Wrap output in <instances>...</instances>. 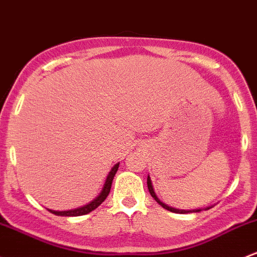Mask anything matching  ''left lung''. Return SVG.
Listing matches in <instances>:
<instances>
[{
    "mask_svg": "<svg viewBox=\"0 0 257 257\" xmlns=\"http://www.w3.org/2000/svg\"><path fill=\"white\" fill-rule=\"evenodd\" d=\"M148 188H149V192L151 194V197H153L154 199H155L156 202H158L159 204H160L161 207L165 208V209L170 210V212H174V213H180V214H185V213H190V212H201V209H193V210H185V209H176V208L174 207H170L167 206V204H165L164 202H161L160 199H159V197L156 196L155 191H154V187H153V183H151V180L150 177L148 176ZM206 209H209V208H206Z\"/></svg>",
    "mask_w": 257,
    "mask_h": 257,
    "instance_id": "1",
    "label": "left lung"
}]
</instances>
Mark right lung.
<instances>
[{"mask_svg": "<svg viewBox=\"0 0 257 257\" xmlns=\"http://www.w3.org/2000/svg\"><path fill=\"white\" fill-rule=\"evenodd\" d=\"M118 167H119V164H115L114 166L112 167V170H110L109 174H108V176L106 178V182H104V186H103V188H102L101 193H99L98 196H97L96 198H94L92 202H90L88 204H86V206H83V207L76 208V209L61 210V212H59V210H51V209H48V210H49L50 213H53V214L61 215V217H79V215H85V214H87V213L92 212V210L96 209V208L98 207L99 204H101L102 202L107 198L108 194H109L110 187H112V181H113V178H114V175L117 174Z\"/></svg>", "mask_w": 257, "mask_h": 257, "instance_id": "1", "label": "right lung"}]
</instances>
